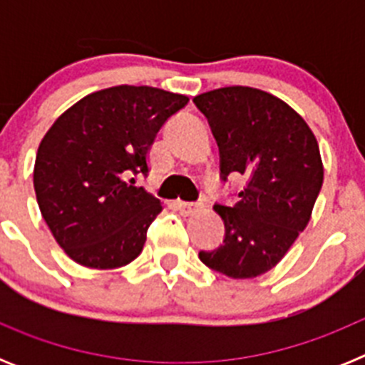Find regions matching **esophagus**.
Wrapping results in <instances>:
<instances>
[{"label":"esophagus","instance_id":"34e87169","mask_svg":"<svg viewBox=\"0 0 365 365\" xmlns=\"http://www.w3.org/2000/svg\"><path fill=\"white\" fill-rule=\"evenodd\" d=\"M177 208H179V210H180V214L192 215V214H195V212L201 210L202 205H199V202H186V201H179V202H177Z\"/></svg>","mask_w":365,"mask_h":365}]
</instances>
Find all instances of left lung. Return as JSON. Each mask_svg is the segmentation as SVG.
Here are the masks:
<instances>
[{
	"instance_id": "8db88e82",
	"label": "left lung",
	"mask_w": 365,
	"mask_h": 365,
	"mask_svg": "<svg viewBox=\"0 0 365 365\" xmlns=\"http://www.w3.org/2000/svg\"><path fill=\"white\" fill-rule=\"evenodd\" d=\"M193 102L217 140L222 180L247 179L234 206L214 205L225 240L199 259L228 278H256L278 265L311 221L324 182L318 140L291 106L256 87H219Z\"/></svg>"
}]
</instances>
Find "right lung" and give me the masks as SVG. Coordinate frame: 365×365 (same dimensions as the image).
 <instances>
[{"label": "right lung", "mask_w": 365, "mask_h": 365, "mask_svg": "<svg viewBox=\"0 0 365 365\" xmlns=\"http://www.w3.org/2000/svg\"><path fill=\"white\" fill-rule=\"evenodd\" d=\"M188 96L115 86L83 96L54 120L34 163V192L63 252L89 269L124 267L143 252L163 202L135 185L160 125Z\"/></svg>", "instance_id": "add662e5"}]
</instances>
